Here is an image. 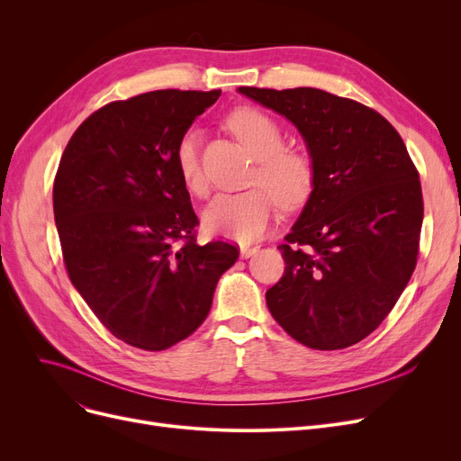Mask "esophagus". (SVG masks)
Listing matches in <instances>:
<instances>
[{"instance_id": "34e87169", "label": "esophagus", "mask_w": 461, "mask_h": 461, "mask_svg": "<svg viewBox=\"0 0 461 461\" xmlns=\"http://www.w3.org/2000/svg\"><path fill=\"white\" fill-rule=\"evenodd\" d=\"M258 250H259V247H240V258L249 259V258H252L254 254H258Z\"/></svg>"}]
</instances>
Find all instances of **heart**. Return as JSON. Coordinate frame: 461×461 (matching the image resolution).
I'll return each mask as SVG.
<instances>
[{
    "label": "heart",
    "mask_w": 461,
    "mask_h": 461,
    "mask_svg": "<svg viewBox=\"0 0 461 461\" xmlns=\"http://www.w3.org/2000/svg\"><path fill=\"white\" fill-rule=\"evenodd\" d=\"M228 127L258 158L252 181L268 190L256 186L245 192L218 194L203 211V226L209 233L239 243H252L271 222L274 195L284 209H295L308 200L313 185V166L306 155L284 149L285 136L280 125L256 108H237L231 112ZM176 164L186 188L194 194H203L205 181L200 166L198 131L190 129L181 136L176 148Z\"/></svg>",
    "instance_id": "obj_1"
}]
</instances>
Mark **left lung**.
Returning a JSON list of instances; mask_svg holds the SVG:
<instances>
[{
	"label": "left lung",
	"instance_id": "1",
	"mask_svg": "<svg viewBox=\"0 0 461 461\" xmlns=\"http://www.w3.org/2000/svg\"><path fill=\"white\" fill-rule=\"evenodd\" d=\"M292 121L313 166L310 196L278 250L265 299L306 348L344 349L375 330L415 271L422 190L396 129L375 110L316 87H239Z\"/></svg>",
	"mask_w": 461,
	"mask_h": 461
}]
</instances>
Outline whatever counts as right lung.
I'll return each instance as SVG.
<instances>
[{
  "label": "right lung",
  "mask_w": 461,
  "mask_h": 461,
  "mask_svg": "<svg viewBox=\"0 0 461 461\" xmlns=\"http://www.w3.org/2000/svg\"><path fill=\"white\" fill-rule=\"evenodd\" d=\"M221 93L160 89L110 103L72 134L58 167L68 278L115 338L145 351L196 330L239 258L230 243L194 240L198 216L176 164L177 141Z\"/></svg>",
  "instance_id": "add662e5"
}]
</instances>
